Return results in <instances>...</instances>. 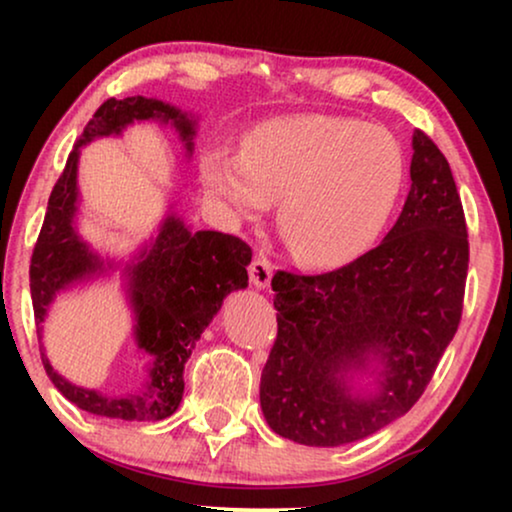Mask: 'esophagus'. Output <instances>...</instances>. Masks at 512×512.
<instances>
[{"label": "esophagus", "instance_id": "esophagus-1", "mask_svg": "<svg viewBox=\"0 0 512 512\" xmlns=\"http://www.w3.org/2000/svg\"><path fill=\"white\" fill-rule=\"evenodd\" d=\"M249 282L254 286H268L270 277H272V261L268 258V254H258L254 261L249 263Z\"/></svg>", "mask_w": 512, "mask_h": 512}]
</instances>
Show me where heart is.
Instances as JSON below:
<instances>
[{"mask_svg":"<svg viewBox=\"0 0 512 512\" xmlns=\"http://www.w3.org/2000/svg\"><path fill=\"white\" fill-rule=\"evenodd\" d=\"M289 233L296 242L312 247V244H324V237L312 235V219L319 226H331L333 237H359L366 230L368 212L359 202L349 200L340 191L319 186L305 193L303 200L291 202L289 212Z\"/></svg>","mask_w":512,"mask_h":512,"instance_id":"heart-1","label":"heart"}]
</instances>
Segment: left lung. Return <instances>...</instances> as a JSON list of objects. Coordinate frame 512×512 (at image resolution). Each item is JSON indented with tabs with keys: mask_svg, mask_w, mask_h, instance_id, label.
I'll return each mask as SVG.
<instances>
[{
	"mask_svg": "<svg viewBox=\"0 0 512 512\" xmlns=\"http://www.w3.org/2000/svg\"><path fill=\"white\" fill-rule=\"evenodd\" d=\"M135 121H172L184 137L186 149H193V123L170 104L146 100L142 95L125 100L109 97L95 111L55 181L44 226L32 249L30 291L39 340L41 324L55 293L102 270L100 258L74 230L79 153L93 139L121 135L123 128ZM249 261L251 249L240 237L214 230L193 233L177 216H167L156 242L137 256V263L125 268L128 296L137 321V345L156 359L149 391L128 398H104L93 389L76 387L65 380L41 352L46 375L69 403L93 415L139 422H158L174 415L184 396V363L191 356L193 342L200 338L202 328L219 310L223 298L247 286Z\"/></svg>",
	"mask_w": 512,
	"mask_h": 512,
	"instance_id": "1",
	"label": "left lung"
}]
</instances>
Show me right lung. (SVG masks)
I'll use <instances>...</instances> for the list:
<instances>
[{
  "mask_svg": "<svg viewBox=\"0 0 512 512\" xmlns=\"http://www.w3.org/2000/svg\"><path fill=\"white\" fill-rule=\"evenodd\" d=\"M410 193L394 228L352 263L272 277L277 338L261 375V408L277 436L312 447L354 443L408 412L457 333L468 230L450 165L415 135ZM384 346L388 382L375 402L346 394L339 361Z\"/></svg>",
  "mask_w": 512,
  "mask_h": 512,
  "instance_id": "right-lung-1",
  "label": "right lung"
}]
</instances>
